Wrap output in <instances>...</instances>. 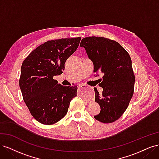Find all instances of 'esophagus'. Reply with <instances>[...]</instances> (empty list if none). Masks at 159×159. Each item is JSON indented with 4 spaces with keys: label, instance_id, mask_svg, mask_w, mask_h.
I'll return each mask as SVG.
<instances>
[{
    "label": "esophagus",
    "instance_id": "esophagus-1",
    "mask_svg": "<svg viewBox=\"0 0 159 159\" xmlns=\"http://www.w3.org/2000/svg\"><path fill=\"white\" fill-rule=\"evenodd\" d=\"M83 86H85V85H84V84H80V85H79V86H78V88H82Z\"/></svg>",
    "mask_w": 159,
    "mask_h": 159
}]
</instances>
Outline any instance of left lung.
Returning a JSON list of instances; mask_svg holds the SVG:
<instances>
[{
    "label": "left lung",
    "instance_id": "left-lung-1",
    "mask_svg": "<svg viewBox=\"0 0 159 159\" xmlns=\"http://www.w3.org/2000/svg\"><path fill=\"white\" fill-rule=\"evenodd\" d=\"M80 46L93 61L96 76L99 73L103 75L99 84L102 93L94 88L95 101L101 107L94 118L104 123L114 122L125 111L133 95L134 75L131 57L118 42L104 37L84 38Z\"/></svg>",
    "mask_w": 159,
    "mask_h": 159
}]
</instances>
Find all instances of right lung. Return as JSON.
I'll use <instances>...</instances> for the list:
<instances>
[{
    "mask_svg": "<svg viewBox=\"0 0 159 159\" xmlns=\"http://www.w3.org/2000/svg\"><path fill=\"white\" fill-rule=\"evenodd\" d=\"M81 38L49 40L33 50L21 66L19 85L31 115L42 124L52 125L68 112L78 88L58 84L54 76L63 73L66 60L77 50Z\"/></svg>",
    "mask_w": 159,
    "mask_h": 159,
    "instance_id": "1",
    "label": "right lung"
}]
</instances>
